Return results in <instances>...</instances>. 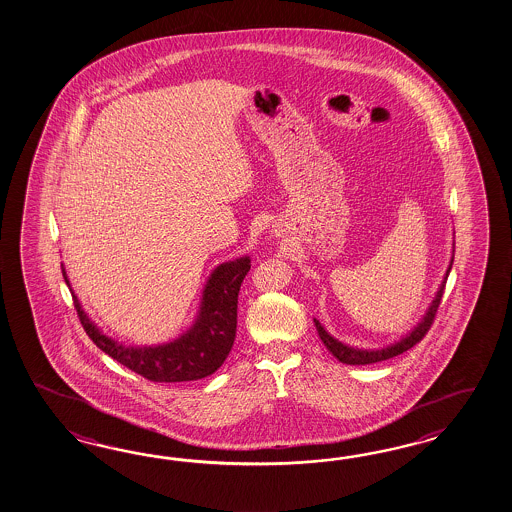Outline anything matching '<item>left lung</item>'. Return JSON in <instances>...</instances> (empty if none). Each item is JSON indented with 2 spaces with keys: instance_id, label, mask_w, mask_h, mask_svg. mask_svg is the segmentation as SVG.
<instances>
[{
  "instance_id": "left-lung-1",
  "label": "left lung",
  "mask_w": 512,
  "mask_h": 512,
  "mask_svg": "<svg viewBox=\"0 0 512 512\" xmlns=\"http://www.w3.org/2000/svg\"><path fill=\"white\" fill-rule=\"evenodd\" d=\"M453 253H455V240H453ZM451 264H453V255H451L448 270H446V274H444V279H442V283H440V287H438L435 298L429 303V307H427V311H425L424 316H422V320L414 325L407 335H403V337L396 340V342H392V344H388V346H383V348H355V346H349V344L340 342L338 338L331 337V335L325 331L324 325L320 324V322L314 318L316 331H318V335L322 338L325 348L329 349V351L333 353V357H337L338 361L344 362V364H372V362L387 361V359H392V357H396L399 353L411 349L414 344H418V342L425 337V333L429 331V327H431L433 320H435V314H437L438 305H440V300H442L444 287H446V281H448V275L449 272H451Z\"/></svg>"
}]
</instances>
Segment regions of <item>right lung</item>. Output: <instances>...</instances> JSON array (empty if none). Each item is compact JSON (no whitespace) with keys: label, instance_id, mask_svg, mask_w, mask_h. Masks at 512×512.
I'll use <instances>...</instances> for the list:
<instances>
[{"label":"right lung","instance_id":"1","mask_svg":"<svg viewBox=\"0 0 512 512\" xmlns=\"http://www.w3.org/2000/svg\"><path fill=\"white\" fill-rule=\"evenodd\" d=\"M250 262V257L244 255L218 264L203 287L200 309L192 325L183 335L157 346H125L103 335L83 311L64 266L63 277L83 329L101 351L153 383H181L214 374L227 359L237 335L238 290L250 272Z\"/></svg>","mask_w":512,"mask_h":512}]
</instances>
